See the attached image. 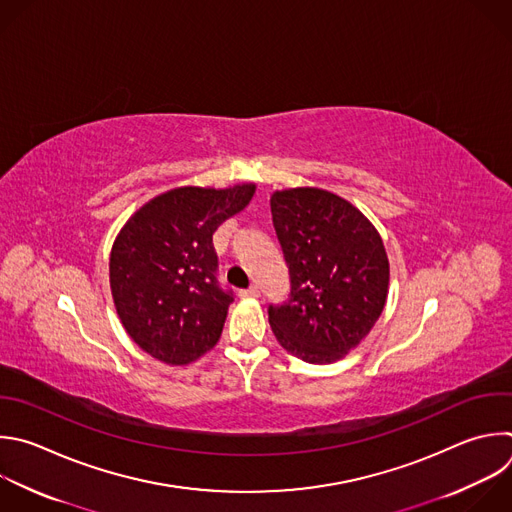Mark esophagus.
<instances>
[{
	"mask_svg": "<svg viewBox=\"0 0 512 512\" xmlns=\"http://www.w3.org/2000/svg\"><path fill=\"white\" fill-rule=\"evenodd\" d=\"M259 293H261V291H259L257 285H251L249 289H243V291H241L243 297H259Z\"/></svg>",
	"mask_w": 512,
	"mask_h": 512,
	"instance_id": "1",
	"label": "esophagus"
}]
</instances>
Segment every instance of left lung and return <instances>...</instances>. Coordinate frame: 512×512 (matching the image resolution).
<instances>
[{"instance_id":"1","label":"left lung","mask_w":512,"mask_h":512,"mask_svg":"<svg viewBox=\"0 0 512 512\" xmlns=\"http://www.w3.org/2000/svg\"><path fill=\"white\" fill-rule=\"evenodd\" d=\"M271 217L289 269V297L267 307L277 342L309 364L344 358L386 305L390 265L378 231L321 189L275 193Z\"/></svg>"}]
</instances>
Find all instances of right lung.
Listing matches in <instances>:
<instances>
[{
    "label": "right lung",
    "mask_w": 512,
    "mask_h": 512,
    "mask_svg": "<svg viewBox=\"0 0 512 512\" xmlns=\"http://www.w3.org/2000/svg\"><path fill=\"white\" fill-rule=\"evenodd\" d=\"M253 193V185L173 189L120 231L110 255L114 305L128 335L152 358L183 366L219 342L235 291L219 281L213 233Z\"/></svg>",
    "instance_id": "obj_1"
}]
</instances>
